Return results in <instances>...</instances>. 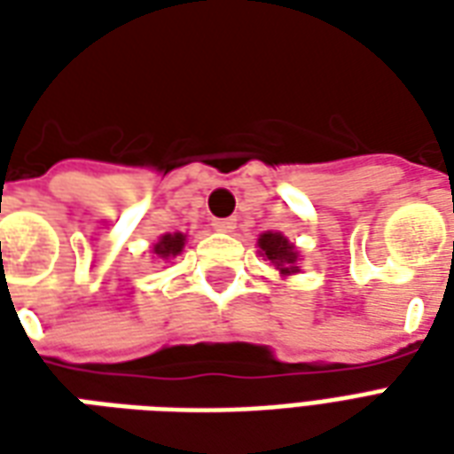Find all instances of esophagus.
<instances>
[{
  "label": "esophagus",
  "mask_w": 454,
  "mask_h": 454,
  "mask_svg": "<svg viewBox=\"0 0 454 454\" xmlns=\"http://www.w3.org/2000/svg\"><path fill=\"white\" fill-rule=\"evenodd\" d=\"M214 228L216 231H233L236 228V218H214Z\"/></svg>",
  "instance_id": "esophagus-1"
}]
</instances>
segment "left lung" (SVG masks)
I'll return each instance as SVG.
<instances>
[{"instance_id": "1", "label": "left lung", "mask_w": 454, "mask_h": 454, "mask_svg": "<svg viewBox=\"0 0 454 454\" xmlns=\"http://www.w3.org/2000/svg\"><path fill=\"white\" fill-rule=\"evenodd\" d=\"M257 243H260L262 255H265L267 260H272L282 275H292V272H296V250L282 233H262Z\"/></svg>"}]
</instances>
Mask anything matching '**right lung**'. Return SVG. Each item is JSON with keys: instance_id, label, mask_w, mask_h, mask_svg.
Segmentation results:
<instances>
[{"instance_id": "1", "label": "right lung", "mask_w": 454, "mask_h": 454, "mask_svg": "<svg viewBox=\"0 0 454 454\" xmlns=\"http://www.w3.org/2000/svg\"><path fill=\"white\" fill-rule=\"evenodd\" d=\"M182 246H184V236L182 233H168V236L160 238V243L155 246V255L175 257L182 253Z\"/></svg>"}]
</instances>
